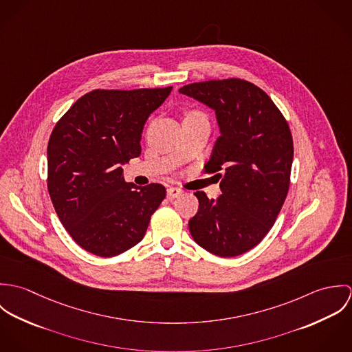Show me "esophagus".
Returning <instances> with one entry per match:
<instances>
[{"label": "esophagus", "instance_id": "obj_1", "mask_svg": "<svg viewBox=\"0 0 352 352\" xmlns=\"http://www.w3.org/2000/svg\"><path fill=\"white\" fill-rule=\"evenodd\" d=\"M166 194H168L169 198H177L179 195L183 194V191H182L180 188H176V187H169V188L166 190Z\"/></svg>", "mask_w": 352, "mask_h": 352}]
</instances>
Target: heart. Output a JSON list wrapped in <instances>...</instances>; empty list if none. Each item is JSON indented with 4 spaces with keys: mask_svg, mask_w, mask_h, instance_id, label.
I'll return each mask as SVG.
<instances>
[{
    "mask_svg": "<svg viewBox=\"0 0 352 352\" xmlns=\"http://www.w3.org/2000/svg\"><path fill=\"white\" fill-rule=\"evenodd\" d=\"M198 113H199V112H197V111H191V112H188V113H187V116H191V115H198Z\"/></svg>",
    "mask_w": 352,
    "mask_h": 352,
    "instance_id": "1",
    "label": "heart"
}]
</instances>
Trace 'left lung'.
Returning <instances> with one entry per match:
<instances>
[{
	"label": "left lung",
	"mask_w": 352,
	"mask_h": 352,
	"mask_svg": "<svg viewBox=\"0 0 352 352\" xmlns=\"http://www.w3.org/2000/svg\"><path fill=\"white\" fill-rule=\"evenodd\" d=\"M180 94L215 111L221 135L206 173L221 179L222 195L203 191L198 212L190 219L192 239L219 257L254 248L270 232L286 201L294 155L290 127L270 96L240 78L184 85Z\"/></svg>",
	"instance_id": "8db88e82"
}]
</instances>
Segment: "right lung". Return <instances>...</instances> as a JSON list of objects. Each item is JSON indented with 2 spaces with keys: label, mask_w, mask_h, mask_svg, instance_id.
Masks as SVG:
<instances>
[{
  "label": "right lung",
  "mask_w": 352,
  "mask_h": 352,
  "mask_svg": "<svg viewBox=\"0 0 352 352\" xmlns=\"http://www.w3.org/2000/svg\"><path fill=\"white\" fill-rule=\"evenodd\" d=\"M170 91L95 89L55 124L47 188L60 223L82 250L112 257L144 239L166 190L126 183L120 165L141 154L144 126Z\"/></svg>",
  "instance_id": "1"
}]
</instances>
